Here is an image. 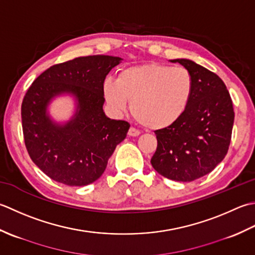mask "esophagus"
Segmentation results:
<instances>
[{
  "mask_svg": "<svg viewBox=\"0 0 255 255\" xmlns=\"http://www.w3.org/2000/svg\"><path fill=\"white\" fill-rule=\"evenodd\" d=\"M128 134V136H138L139 131L136 128H129Z\"/></svg>",
  "mask_w": 255,
  "mask_h": 255,
  "instance_id": "obj_1",
  "label": "esophagus"
}]
</instances>
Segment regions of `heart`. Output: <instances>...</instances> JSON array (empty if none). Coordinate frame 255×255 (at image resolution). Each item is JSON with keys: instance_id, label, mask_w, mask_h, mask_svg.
<instances>
[{"instance_id": "b5f03b06", "label": "heart", "mask_w": 255, "mask_h": 255, "mask_svg": "<svg viewBox=\"0 0 255 255\" xmlns=\"http://www.w3.org/2000/svg\"><path fill=\"white\" fill-rule=\"evenodd\" d=\"M194 78L181 66L146 64L128 67L117 81L103 82V96L113 110L131 112L138 123L152 129L167 128L183 116L193 96Z\"/></svg>"}]
</instances>
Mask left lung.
I'll return each instance as SVG.
<instances>
[{"label":"left lung","mask_w":255,"mask_h":255,"mask_svg":"<svg viewBox=\"0 0 255 255\" xmlns=\"http://www.w3.org/2000/svg\"><path fill=\"white\" fill-rule=\"evenodd\" d=\"M194 78L189 105L177 121L156 129L157 148L150 163L164 177L193 181L209 174L228 153L235 121L232 100L215 72L189 59H174Z\"/></svg>","instance_id":"8db88e82"}]
</instances>
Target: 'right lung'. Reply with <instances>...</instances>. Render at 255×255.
<instances>
[{
	"label": "right lung",
	"instance_id": "add662e5",
	"mask_svg": "<svg viewBox=\"0 0 255 255\" xmlns=\"http://www.w3.org/2000/svg\"><path fill=\"white\" fill-rule=\"evenodd\" d=\"M120 57H78L51 66L28 88L22 102V127L29 157L46 175L68 186H86L106 170L129 124L103 112V82ZM70 93L77 100L74 118L55 124L47 114L54 96Z\"/></svg>",
	"mask_w": 255,
	"mask_h": 255
}]
</instances>
